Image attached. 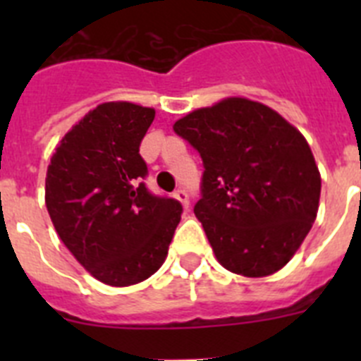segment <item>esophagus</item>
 I'll return each instance as SVG.
<instances>
[{"label":"esophagus","instance_id":"obj_1","mask_svg":"<svg viewBox=\"0 0 361 361\" xmlns=\"http://www.w3.org/2000/svg\"><path fill=\"white\" fill-rule=\"evenodd\" d=\"M175 199L180 200V204H183L184 208H190V195H188V191L183 190V188H178L177 191H175Z\"/></svg>","mask_w":361,"mask_h":361}]
</instances>
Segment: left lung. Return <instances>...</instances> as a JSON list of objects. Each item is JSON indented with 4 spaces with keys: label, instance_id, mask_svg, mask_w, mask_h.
I'll return each instance as SVG.
<instances>
[{
    "label": "left lung",
    "instance_id": "8db88e82",
    "mask_svg": "<svg viewBox=\"0 0 361 361\" xmlns=\"http://www.w3.org/2000/svg\"><path fill=\"white\" fill-rule=\"evenodd\" d=\"M202 159L195 204L215 257L244 276L291 260L317 219L322 178L304 135L269 106L229 97L173 124Z\"/></svg>",
    "mask_w": 361,
    "mask_h": 361
}]
</instances>
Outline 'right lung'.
Segmentation results:
<instances>
[{
  "instance_id": "right-lung-1",
  "label": "right lung",
  "mask_w": 361,
  "mask_h": 361,
  "mask_svg": "<svg viewBox=\"0 0 361 361\" xmlns=\"http://www.w3.org/2000/svg\"><path fill=\"white\" fill-rule=\"evenodd\" d=\"M155 110L104 103L61 139L50 159L44 200L57 235L90 275L124 288L166 260L183 204L142 183L139 153Z\"/></svg>"
}]
</instances>
